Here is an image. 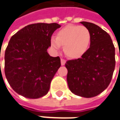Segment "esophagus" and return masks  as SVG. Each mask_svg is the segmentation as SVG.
<instances>
[{
    "label": "esophagus",
    "instance_id": "1",
    "mask_svg": "<svg viewBox=\"0 0 120 120\" xmlns=\"http://www.w3.org/2000/svg\"><path fill=\"white\" fill-rule=\"evenodd\" d=\"M66 64V60H64V58H61V65L64 66Z\"/></svg>",
    "mask_w": 120,
    "mask_h": 120
}]
</instances>
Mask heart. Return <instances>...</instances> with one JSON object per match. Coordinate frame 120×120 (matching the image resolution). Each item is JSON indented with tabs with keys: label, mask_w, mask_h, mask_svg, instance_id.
<instances>
[{
	"label": "heart",
	"mask_w": 120,
	"mask_h": 120,
	"mask_svg": "<svg viewBox=\"0 0 120 120\" xmlns=\"http://www.w3.org/2000/svg\"><path fill=\"white\" fill-rule=\"evenodd\" d=\"M91 41L90 31L85 26H67L56 33V37L50 38L51 46L60 49L64 45V51L70 58H77L87 50Z\"/></svg>",
	"instance_id": "1"
}]
</instances>
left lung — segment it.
I'll return each mask as SVG.
<instances>
[{
    "mask_svg": "<svg viewBox=\"0 0 120 120\" xmlns=\"http://www.w3.org/2000/svg\"><path fill=\"white\" fill-rule=\"evenodd\" d=\"M91 32L90 47L78 59L68 60L67 81L74 94L97 96L108 87L114 71L115 47L108 33L93 23L81 22Z\"/></svg>",
    "mask_w": 120,
    "mask_h": 120,
    "instance_id": "1",
    "label": "left lung"
}]
</instances>
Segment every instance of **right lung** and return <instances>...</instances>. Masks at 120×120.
<instances>
[{
	"instance_id": "1",
	"label": "right lung",
	"mask_w": 120,
	"mask_h": 120,
	"mask_svg": "<svg viewBox=\"0 0 120 120\" xmlns=\"http://www.w3.org/2000/svg\"><path fill=\"white\" fill-rule=\"evenodd\" d=\"M61 26L37 23L20 29L11 37L4 55L7 81L18 94L28 98L46 95L61 66L59 56L47 52L50 38Z\"/></svg>"
}]
</instances>
